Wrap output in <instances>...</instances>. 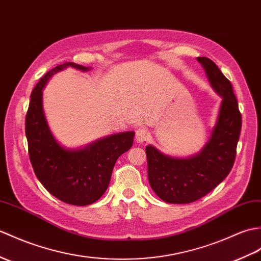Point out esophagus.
I'll return each instance as SVG.
<instances>
[{
	"mask_svg": "<svg viewBox=\"0 0 261 261\" xmlns=\"http://www.w3.org/2000/svg\"><path fill=\"white\" fill-rule=\"evenodd\" d=\"M148 136H149L148 131L145 130V129H143V128H140V129H138L136 131V140L139 143H142V142H144L145 140H147Z\"/></svg>",
	"mask_w": 261,
	"mask_h": 261,
	"instance_id": "34e87169",
	"label": "esophagus"
}]
</instances>
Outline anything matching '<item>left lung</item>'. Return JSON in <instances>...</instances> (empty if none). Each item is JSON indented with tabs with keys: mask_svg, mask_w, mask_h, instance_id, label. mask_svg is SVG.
Wrapping results in <instances>:
<instances>
[{
	"mask_svg": "<svg viewBox=\"0 0 261 261\" xmlns=\"http://www.w3.org/2000/svg\"><path fill=\"white\" fill-rule=\"evenodd\" d=\"M222 101L207 144L190 158H173L152 145L145 148L149 184L163 201L190 203L215 189L231 171L241 130V113L231 83L214 61L198 58Z\"/></svg>",
	"mask_w": 261,
	"mask_h": 261,
	"instance_id": "8db88e82",
	"label": "left lung"
}]
</instances>
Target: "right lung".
I'll return each mask as SVG.
<instances>
[{
    "label": "right lung",
    "instance_id": "add662e5",
    "mask_svg": "<svg viewBox=\"0 0 261 261\" xmlns=\"http://www.w3.org/2000/svg\"><path fill=\"white\" fill-rule=\"evenodd\" d=\"M68 66L89 71L90 68L66 62L41 77L30 98L25 117L30 161L40 182L52 196L74 205H88L99 200L110 184L119 156L133 143L135 132L106 137L86 148L65 149L54 139L42 108V90L54 73Z\"/></svg>",
    "mask_w": 261,
    "mask_h": 261
}]
</instances>
